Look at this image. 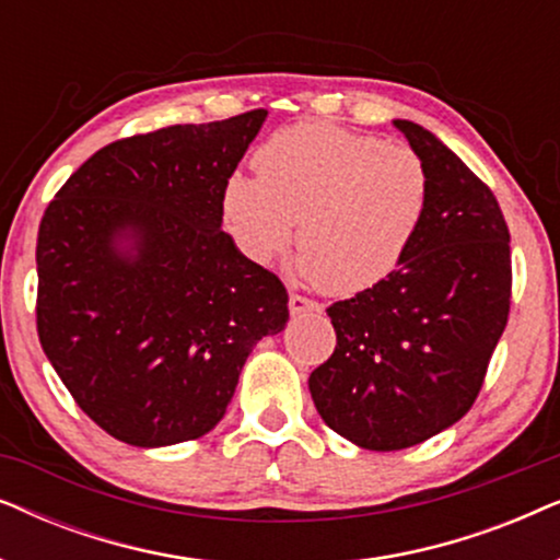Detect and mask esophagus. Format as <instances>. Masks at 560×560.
<instances>
[{
  "mask_svg": "<svg viewBox=\"0 0 560 560\" xmlns=\"http://www.w3.org/2000/svg\"><path fill=\"white\" fill-rule=\"evenodd\" d=\"M288 305H290V313H293V316H301V313H318L320 311V305L316 301H311V298L298 295V293L290 295V303Z\"/></svg>",
  "mask_w": 560,
  "mask_h": 560,
  "instance_id": "esophagus-1",
  "label": "esophagus"
}]
</instances>
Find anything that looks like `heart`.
<instances>
[{"label": "heart", "instance_id": "heart-1", "mask_svg": "<svg viewBox=\"0 0 560 560\" xmlns=\"http://www.w3.org/2000/svg\"><path fill=\"white\" fill-rule=\"evenodd\" d=\"M257 175L232 173L221 211L252 262L270 265L293 240L295 272L354 295L408 257L431 206V173L408 144L331 125L275 132L255 152Z\"/></svg>", "mask_w": 560, "mask_h": 560}]
</instances>
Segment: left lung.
I'll return each mask as SVG.
<instances>
[{"mask_svg": "<svg viewBox=\"0 0 560 560\" xmlns=\"http://www.w3.org/2000/svg\"><path fill=\"white\" fill-rule=\"evenodd\" d=\"M431 173V206L402 265L326 308L336 349L311 372L324 423L370 451L423 443L477 400L512 295L500 203L433 132L395 119Z\"/></svg>", "mask_w": 560, "mask_h": 560, "instance_id": "8db88e82", "label": "left lung"}]
</instances>
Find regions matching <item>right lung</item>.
I'll return each instance as SVG.
<instances>
[{
  "mask_svg": "<svg viewBox=\"0 0 560 560\" xmlns=\"http://www.w3.org/2000/svg\"><path fill=\"white\" fill-rule=\"evenodd\" d=\"M265 109L94 152L43 213L37 336L98 428L129 446L201 439L249 351L288 324V290L221 232L229 175Z\"/></svg>",
  "mask_w": 560,
  "mask_h": 560,
  "instance_id": "obj_1",
  "label": "right lung"
}]
</instances>
